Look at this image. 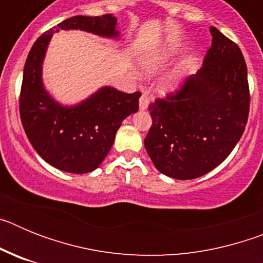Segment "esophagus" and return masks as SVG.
Wrapping results in <instances>:
<instances>
[{"mask_svg":"<svg viewBox=\"0 0 263 263\" xmlns=\"http://www.w3.org/2000/svg\"><path fill=\"white\" fill-rule=\"evenodd\" d=\"M148 101H150V99H148L147 92H143L142 96H141V99H139V108L142 109V110H145V109H147Z\"/></svg>","mask_w":263,"mask_h":263,"instance_id":"34e87169","label":"esophagus"}]
</instances>
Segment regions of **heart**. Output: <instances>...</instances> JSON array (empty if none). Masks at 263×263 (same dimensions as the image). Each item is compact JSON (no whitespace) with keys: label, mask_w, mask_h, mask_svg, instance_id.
<instances>
[{"label":"heart","mask_w":263,"mask_h":263,"mask_svg":"<svg viewBox=\"0 0 263 263\" xmlns=\"http://www.w3.org/2000/svg\"><path fill=\"white\" fill-rule=\"evenodd\" d=\"M164 60H166V57L157 58V59L153 60L152 63H148V64H146V71H147V72L157 71V68H159V67L162 66V63H163ZM174 81H175V79H171V80L167 81L166 85H164V88H171V87H173Z\"/></svg>","instance_id":"b5f03b06"}]
</instances>
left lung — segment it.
<instances>
[{
	"mask_svg": "<svg viewBox=\"0 0 263 263\" xmlns=\"http://www.w3.org/2000/svg\"><path fill=\"white\" fill-rule=\"evenodd\" d=\"M212 45L197 73L148 105L153 118L145 147L170 178L205 175L240 141L250 108L248 68L240 47L211 27Z\"/></svg>",
	"mask_w": 263,
	"mask_h": 263,
	"instance_id": "1",
	"label": "left lung"
}]
</instances>
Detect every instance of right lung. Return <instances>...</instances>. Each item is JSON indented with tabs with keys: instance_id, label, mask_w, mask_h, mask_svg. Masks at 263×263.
<instances>
[{
	"instance_id": "1",
	"label": "right lung",
	"mask_w": 263,
	"mask_h": 263,
	"mask_svg": "<svg viewBox=\"0 0 263 263\" xmlns=\"http://www.w3.org/2000/svg\"><path fill=\"white\" fill-rule=\"evenodd\" d=\"M117 20L76 15L60 22L32 45L23 68L20 115L32 147L51 166L62 171L85 174L101 164L121 122L139 108L141 92L125 93L104 87L80 105L66 108L55 103L42 84V62L52 32L80 29L97 35L116 36Z\"/></svg>"
}]
</instances>
